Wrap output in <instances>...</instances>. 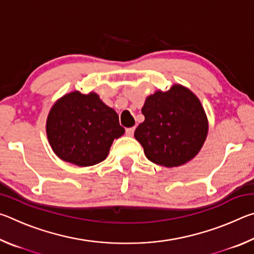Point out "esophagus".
<instances>
[{
  "mask_svg": "<svg viewBox=\"0 0 254 254\" xmlns=\"http://www.w3.org/2000/svg\"><path fill=\"white\" fill-rule=\"evenodd\" d=\"M134 130H135V127H127V130H126L127 135H128V136H132V135H133V133H134Z\"/></svg>",
  "mask_w": 254,
  "mask_h": 254,
  "instance_id": "1",
  "label": "esophagus"
}]
</instances>
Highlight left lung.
Here are the masks:
<instances>
[{
    "mask_svg": "<svg viewBox=\"0 0 254 254\" xmlns=\"http://www.w3.org/2000/svg\"><path fill=\"white\" fill-rule=\"evenodd\" d=\"M144 121L134 136L150 161L177 167L194 158L205 142L207 118L200 102L189 89L174 85L145 100Z\"/></svg>",
    "mask_w": 254,
    "mask_h": 254,
    "instance_id": "obj_1",
    "label": "left lung"
}]
</instances>
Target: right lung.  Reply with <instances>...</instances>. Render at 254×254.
Listing matches in <instances>:
<instances>
[{
  "instance_id": "right-lung-1",
  "label": "right lung",
  "mask_w": 254,
  "mask_h": 254,
  "mask_svg": "<svg viewBox=\"0 0 254 254\" xmlns=\"http://www.w3.org/2000/svg\"><path fill=\"white\" fill-rule=\"evenodd\" d=\"M123 133L117 112L95 93L67 94L56 102L47 119V135L55 153L79 167L104 160L113 140Z\"/></svg>"
}]
</instances>
